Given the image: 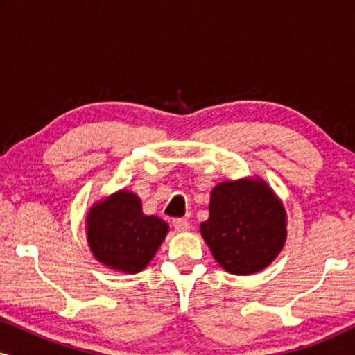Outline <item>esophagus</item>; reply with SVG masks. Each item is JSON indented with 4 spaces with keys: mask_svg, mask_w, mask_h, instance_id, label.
Segmentation results:
<instances>
[{
    "mask_svg": "<svg viewBox=\"0 0 355 355\" xmlns=\"http://www.w3.org/2000/svg\"><path fill=\"white\" fill-rule=\"evenodd\" d=\"M173 225L179 232H186V231H189V227H191V225H189V221L186 220V218H176V220L173 221Z\"/></svg>",
    "mask_w": 355,
    "mask_h": 355,
    "instance_id": "1",
    "label": "esophagus"
}]
</instances>
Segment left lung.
Masks as SVG:
<instances>
[{"label": "left lung", "mask_w": 355, "mask_h": 355, "mask_svg": "<svg viewBox=\"0 0 355 355\" xmlns=\"http://www.w3.org/2000/svg\"><path fill=\"white\" fill-rule=\"evenodd\" d=\"M200 232L223 268L252 275L279 254L286 241V211L263 181L221 182L211 191L210 218Z\"/></svg>", "instance_id": "obj_1"}]
</instances>
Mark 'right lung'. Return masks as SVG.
Returning <instances> with one entry per match:
<instances>
[{
	"label": "right lung",
	"instance_id": "obj_1",
	"mask_svg": "<svg viewBox=\"0 0 355 355\" xmlns=\"http://www.w3.org/2000/svg\"><path fill=\"white\" fill-rule=\"evenodd\" d=\"M89 244L101 263L124 273H139L162 245L168 225L142 213L135 193L121 191L92 208L87 218Z\"/></svg>",
	"mask_w": 355,
	"mask_h": 355
}]
</instances>
